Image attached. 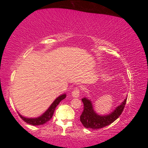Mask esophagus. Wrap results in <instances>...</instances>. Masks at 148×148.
<instances>
[{
  "instance_id": "esophagus-1",
  "label": "esophagus",
  "mask_w": 148,
  "mask_h": 148,
  "mask_svg": "<svg viewBox=\"0 0 148 148\" xmlns=\"http://www.w3.org/2000/svg\"><path fill=\"white\" fill-rule=\"evenodd\" d=\"M79 88H75V89L74 90L72 91V96L73 97H75V98H77L79 97Z\"/></svg>"
}]
</instances>
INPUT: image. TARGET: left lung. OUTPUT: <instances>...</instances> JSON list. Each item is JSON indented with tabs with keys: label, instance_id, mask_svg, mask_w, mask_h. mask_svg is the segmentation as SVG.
<instances>
[{
	"label": "left lung",
	"instance_id": "obj_1",
	"mask_svg": "<svg viewBox=\"0 0 148 148\" xmlns=\"http://www.w3.org/2000/svg\"><path fill=\"white\" fill-rule=\"evenodd\" d=\"M81 100L84 103V111L80 116V121L86 128L97 130L111 125L119 118L125 108L127 98L115 108L114 111L104 115L97 114L95 111L90 99L84 97Z\"/></svg>",
	"mask_w": 148,
	"mask_h": 148
}]
</instances>
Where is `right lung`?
<instances>
[{
    "label": "right lung",
    "instance_id": "add662e5",
    "mask_svg": "<svg viewBox=\"0 0 148 148\" xmlns=\"http://www.w3.org/2000/svg\"><path fill=\"white\" fill-rule=\"evenodd\" d=\"M66 96H67L66 94H62L59 96L58 97H57L56 99L54 100L53 102L51 104V106L49 107L48 109H47L42 115L37 117V118H26V117H24L22 115L19 114V113H18V115L21 117L22 120H24L25 123L30 124V125H31L37 126V125H44V124L47 123V122L49 121V120L51 119L56 106L59 104V103H60L62 99H64V98L66 97Z\"/></svg>",
    "mask_w": 148,
    "mask_h": 148
}]
</instances>
